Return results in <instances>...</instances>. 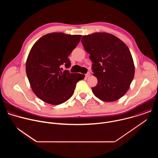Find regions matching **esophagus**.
<instances>
[{
  "instance_id": "esophagus-1",
  "label": "esophagus",
  "mask_w": 158,
  "mask_h": 158,
  "mask_svg": "<svg viewBox=\"0 0 158 158\" xmlns=\"http://www.w3.org/2000/svg\"><path fill=\"white\" fill-rule=\"evenodd\" d=\"M85 76L86 77H89L90 76V73H87Z\"/></svg>"
}]
</instances>
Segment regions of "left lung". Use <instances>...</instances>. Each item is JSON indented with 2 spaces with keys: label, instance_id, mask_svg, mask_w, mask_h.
Returning <instances> with one entry per match:
<instances>
[{
  "label": "left lung",
  "instance_id": "1",
  "mask_svg": "<svg viewBox=\"0 0 158 158\" xmlns=\"http://www.w3.org/2000/svg\"><path fill=\"white\" fill-rule=\"evenodd\" d=\"M85 51L90 54L92 69L98 79L92 87L94 95L106 102L115 101L127 91L134 76V65L126 45L115 35L96 32L83 35Z\"/></svg>",
  "mask_w": 158,
  "mask_h": 158
}]
</instances>
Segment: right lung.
Listing matches in <instances>:
<instances>
[{
	"label": "right lung",
	"instance_id": "add662e5",
	"mask_svg": "<svg viewBox=\"0 0 158 158\" xmlns=\"http://www.w3.org/2000/svg\"><path fill=\"white\" fill-rule=\"evenodd\" d=\"M81 38V35L51 33L34 44L26 61V70L32 91L40 99L58 105L73 95L77 82L85 76L62 71V67H70L68 57Z\"/></svg>",
	"mask_w": 158,
	"mask_h": 158
}]
</instances>
